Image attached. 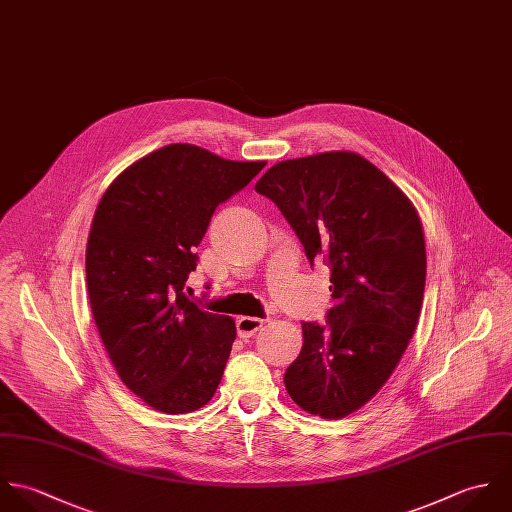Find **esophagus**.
<instances>
[{
  "label": "esophagus",
  "instance_id": "esophagus-1",
  "mask_svg": "<svg viewBox=\"0 0 512 512\" xmlns=\"http://www.w3.org/2000/svg\"><path fill=\"white\" fill-rule=\"evenodd\" d=\"M265 324L263 318H255V316H241L237 318V334L241 338H251L257 330H261Z\"/></svg>",
  "mask_w": 512,
  "mask_h": 512
}]
</instances>
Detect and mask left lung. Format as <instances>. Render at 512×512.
Segmentation results:
<instances>
[{
  "label": "left lung",
  "mask_w": 512,
  "mask_h": 512,
  "mask_svg": "<svg viewBox=\"0 0 512 512\" xmlns=\"http://www.w3.org/2000/svg\"><path fill=\"white\" fill-rule=\"evenodd\" d=\"M255 190L281 209L310 267H330L326 324L303 322L285 388L312 415L344 417L378 394L415 332L427 269L419 215L384 172L344 150L279 162Z\"/></svg>",
  "instance_id": "obj_1"
}]
</instances>
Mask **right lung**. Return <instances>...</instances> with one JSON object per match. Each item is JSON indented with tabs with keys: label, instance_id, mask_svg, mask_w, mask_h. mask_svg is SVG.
I'll use <instances>...</instances> for the list:
<instances>
[{
	"label": "right lung",
	"instance_id": "obj_1",
	"mask_svg": "<svg viewBox=\"0 0 512 512\" xmlns=\"http://www.w3.org/2000/svg\"><path fill=\"white\" fill-rule=\"evenodd\" d=\"M267 162H233L168 144L104 192L87 243V289L124 386L164 413L205 406L223 376L235 322L184 295L215 207Z\"/></svg>",
	"mask_w": 512,
	"mask_h": 512
}]
</instances>
